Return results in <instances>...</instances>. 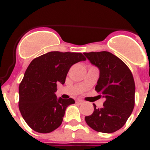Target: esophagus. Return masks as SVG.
Returning a JSON list of instances; mask_svg holds the SVG:
<instances>
[{"label":"esophagus","instance_id":"34e87169","mask_svg":"<svg viewBox=\"0 0 150 150\" xmlns=\"http://www.w3.org/2000/svg\"><path fill=\"white\" fill-rule=\"evenodd\" d=\"M76 103L77 104H81L82 103H83V101L81 100V99H77V100H76Z\"/></svg>","mask_w":150,"mask_h":150}]
</instances>
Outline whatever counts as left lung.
I'll return each instance as SVG.
<instances>
[{"label":"left lung","mask_w":150,"mask_h":150,"mask_svg":"<svg viewBox=\"0 0 150 150\" xmlns=\"http://www.w3.org/2000/svg\"><path fill=\"white\" fill-rule=\"evenodd\" d=\"M86 58L99 69V78L95 90L105 98L102 108L86 116V123L98 132L110 134L126 122L135 104V83L128 66L108 51L83 53Z\"/></svg>","instance_id":"1"}]
</instances>
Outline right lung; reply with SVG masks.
Here are the masks:
<instances>
[{
	"instance_id": "add662e5",
	"label": "right lung",
	"mask_w": 150,
	"mask_h": 150,
	"mask_svg": "<svg viewBox=\"0 0 150 150\" xmlns=\"http://www.w3.org/2000/svg\"><path fill=\"white\" fill-rule=\"evenodd\" d=\"M86 59L81 53L51 51L30 62L19 84V108L32 129L47 134L61 125L66 108L75 100L57 99V83L64 84L69 68Z\"/></svg>"
}]
</instances>
